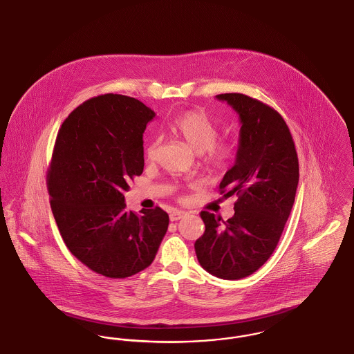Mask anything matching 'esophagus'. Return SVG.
Returning <instances> with one entry per match:
<instances>
[{
  "instance_id": "34e87169",
  "label": "esophagus",
  "mask_w": 354,
  "mask_h": 354,
  "mask_svg": "<svg viewBox=\"0 0 354 354\" xmlns=\"http://www.w3.org/2000/svg\"><path fill=\"white\" fill-rule=\"evenodd\" d=\"M185 215H187V212H185V211L176 209V211H172V212L169 214V220H171V221H176V220L183 219Z\"/></svg>"
}]
</instances>
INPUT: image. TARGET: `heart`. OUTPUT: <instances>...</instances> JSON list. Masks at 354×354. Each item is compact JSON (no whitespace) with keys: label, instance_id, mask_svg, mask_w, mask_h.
I'll use <instances>...</instances> for the list:
<instances>
[{"label":"heart","instance_id":"1","mask_svg":"<svg viewBox=\"0 0 354 354\" xmlns=\"http://www.w3.org/2000/svg\"><path fill=\"white\" fill-rule=\"evenodd\" d=\"M169 129L179 135L194 151L203 153L205 167L212 172H223L230 167L234 151L227 143H216L218 127L202 111L188 110L172 119ZM159 146L158 139L147 145L146 156L153 159Z\"/></svg>","mask_w":354,"mask_h":354}]
</instances>
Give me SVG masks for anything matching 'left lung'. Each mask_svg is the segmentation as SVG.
I'll return each instance as SVG.
<instances>
[{"mask_svg": "<svg viewBox=\"0 0 354 354\" xmlns=\"http://www.w3.org/2000/svg\"><path fill=\"white\" fill-rule=\"evenodd\" d=\"M216 98L227 102L241 123L235 165L219 185L221 195L237 201L227 221L201 212L205 231L195 252L211 274L239 280L259 270L281 237L299 185V159L286 120L274 109L240 93Z\"/></svg>", "mask_w": 354, "mask_h": 354, "instance_id": "8db88e82", "label": "left lung"}]
</instances>
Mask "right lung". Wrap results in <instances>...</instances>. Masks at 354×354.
I'll use <instances>...</instances> for the list:
<instances>
[{"label":"right lung","instance_id":"add662e5","mask_svg":"<svg viewBox=\"0 0 354 354\" xmlns=\"http://www.w3.org/2000/svg\"><path fill=\"white\" fill-rule=\"evenodd\" d=\"M155 113L120 94L90 98L64 120L46 185L68 251L102 276L124 279L147 268L169 228L160 207L126 209L124 192L145 167L143 133Z\"/></svg>","mask_w":354,"mask_h":354}]
</instances>
